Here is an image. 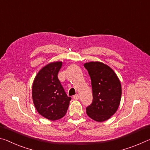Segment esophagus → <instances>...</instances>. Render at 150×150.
Segmentation results:
<instances>
[{
  "instance_id": "34e87169",
  "label": "esophagus",
  "mask_w": 150,
  "mask_h": 150,
  "mask_svg": "<svg viewBox=\"0 0 150 150\" xmlns=\"http://www.w3.org/2000/svg\"><path fill=\"white\" fill-rule=\"evenodd\" d=\"M73 98L74 100H78L80 98V96H79V94H76V95L74 96Z\"/></svg>"
}]
</instances>
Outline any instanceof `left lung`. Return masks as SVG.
Instances as JSON below:
<instances>
[{
  "mask_svg": "<svg viewBox=\"0 0 150 150\" xmlns=\"http://www.w3.org/2000/svg\"><path fill=\"white\" fill-rule=\"evenodd\" d=\"M92 82L93 100L86 114L96 122L108 120L116 112L122 96V86L111 68L100 62L84 64Z\"/></svg>",
  "mask_w": 150,
  "mask_h": 150,
  "instance_id": "8db88e82",
  "label": "left lung"
}]
</instances>
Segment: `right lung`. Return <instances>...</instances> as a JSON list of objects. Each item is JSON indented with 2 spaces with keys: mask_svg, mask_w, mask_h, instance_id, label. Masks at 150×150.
<instances>
[{
  "mask_svg": "<svg viewBox=\"0 0 150 150\" xmlns=\"http://www.w3.org/2000/svg\"><path fill=\"white\" fill-rule=\"evenodd\" d=\"M62 64V62H52L42 68L34 78L32 90L37 112L52 121L65 116L71 100L58 78Z\"/></svg>",
  "mask_w": 150,
  "mask_h": 150,
  "instance_id": "1",
  "label": "right lung"
}]
</instances>
